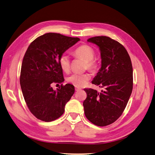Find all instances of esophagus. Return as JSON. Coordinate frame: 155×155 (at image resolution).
Wrapping results in <instances>:
<instances>
[{
  "instance_id": "esophagus-1",
  "label": "esophagus",
  "mask_w": 155,
  "mask_h": 155,
  "mask_svg": "<svg viewBox=\"0 0 155 155\" xmlns=\"http://www.w3.org/2000/svg\"><path fill=\"white\" fill-rule=\"evenodd\" d=\"M81 89L80 88V87H75V91H80V90H81Z\"/></svg>"
}]
</instances>
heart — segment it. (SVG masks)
<instances>
[{
    "mask_svg": "<svg viewBox=\"0 0 155 155\" xmlns=\"http://www.w3.org/2000/svg\"><path fill=\"white\" fill-rule=\"evenodd\" d=\"M73 55L76 58L84 60V69H88L92 72H95L98 68V62L94 57L95 56L94 50L87 45H81L73 51ZM59 64L61 70L68 73L71 68V61L66 54L61 55L59 59ZM91 78L90 74L88 73H73L67 78L68 82L76 87H82L87 84Z\"/></svg>",
    "mask_w": 155,
    "mask_h": 155,
    "instance_id": "heart-1",
    "label": "heart"
}]
</instances>
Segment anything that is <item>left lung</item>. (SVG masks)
<instances>
[{"instance_id": "left-lung-1", "label": "left lung", "mask_w": 155, "mask_h": 155, "mask_svg": "<svg viewBox=\"0 0 155 155\" xmlns=\"http://www.w3.org/2000/svg\"><path fill=\"white\" fill-rule=\"evenodd\" d=\"M87 41L98 45L101 51V67L92 84L105 90L84 89V113L90 122L105 127L115 122L127 107L133 89L132 64L127 50L116 40L101 36Z\"/></svg>"}]
</instances>
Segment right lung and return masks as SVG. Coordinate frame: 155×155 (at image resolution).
<instances>
[{
    "mask_svg": "<svg viewBox=\"0 0 155 155\" xmlns=\"http://www.w3.org/2000/svg\"><path fill=\"white\" fill-rule=\"evenodd\" d=\"M78 41V38L49 32L28 46L22 61L20 82L27 107L37 119L50 122L64 113L74 93V86L61 84L54 91L51 85L64 81L59 57Z\"/></svg>",
    "mask_w": 155,
    "mask_h": 155,
    "instance_id": "1",
    "label": "right lung"
}]
</instances>
